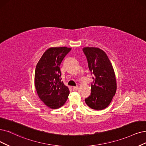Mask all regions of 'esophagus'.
I'll return each instance as SVG.
<instances>
[{"label":"esophagus","mask_w":146,"mask_h":146,"mask_svg":"<svg viewBox=\"0 0 146 146\" xmlns=\"http://www.w3.org/2000/svg\"><path fill=\"white\" fill-rule=\"evenodd\" d=\"M78 89H79V87H78V86H76V87H73V90L74 91H77Z\"/></svg>","instance_id":"obj_1"}]
</instances>
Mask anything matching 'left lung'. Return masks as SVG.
<instances>
[{
    "instance_id": "8db88e82",
    "label": "left lung",
    "mask_w": 146,
    "mask_h": 146,
    "mask_svg": "<svg viewBox=\"0 0 146 146\" xmlns=\"http://www.w3.org/2000/svg\"><path fill=\"white\" fill-rule=\"evenodd\" d=\"M83 52L93 81L91 93L85 99L87 105L95 110H102L108 106L117 90L115 75L106 53L98 47H84Z\"/></svg>"
}]
</instances>
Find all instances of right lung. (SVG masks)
<instances>
[{
	"label": "right lung",
	"instance_id": "1",
	"mask_svg": "<svg viewBox=\"0 0 146 146\" xmlns=\"http://www.w3.org/2000/svg\"><path fill=\"white\" fill-rule=\"evenodd\" d=\"M66 47H50L37 63L35 72V86L40 99L51 109L61 107L67 100L70 91L61 81L59 66L71 50Z\"/></svg>",
	"mask_w": 146,
	"mask_h": 146
}]
</instances>
